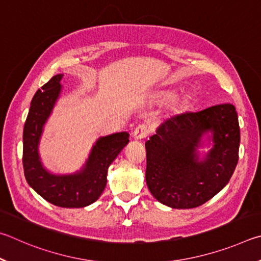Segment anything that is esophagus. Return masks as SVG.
I'll return each mask as SVG.
<instances>
[{"instance_id": "esophagus-1", "label": "esophagus", "mask_w": 261, "mask_h": 261, "mask_svg": "<svg viewBox=\"0 0 261 261\" xmlns=\"http://www.w3.org/2000/svg\"><path fill=\"white\" fill-rule=\"evenodd\" d=\"M149 134V128L145 125H140L134 129L133 132V139L136 141L143 140L144 138H147Z\"/></svg>"}]
</instances>
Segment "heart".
<instances>
[{
  "instance_id": "1",
  "label": "heart",
  "mask_w": 261,
  "mask_h": 261,
  "mask_svg": "<svg viewBox=\"0 0 261 261\" xmlns=\"http://www.w3.org/2000/svg\"><path fill=\"white\" fill-rule=\"evenodd\" d=\"M162 98H168L166 102V109L168 112L171 113H175L179 111V109L181 108L182 103L185 102V97L184 96H177V95H172L171 93H163L161 95Z\"/></svg>"
}]
</instances>
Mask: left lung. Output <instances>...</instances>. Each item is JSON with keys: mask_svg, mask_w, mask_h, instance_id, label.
Instances as JSON below:
<instances>
[{"mask_svg": "<svg viewBox=\"0 0 261 261\" xmlns=\"http://www.w3.org/2000/svg\"><path fill=\"white\" fill-rule=\"evenodd\" d=\"M239 117L234 105L219 104L163 122L147 149L150 193L172 208L206 203L229 182L239 162ZM208 146L204 155L198 148Z\"/></svg>", "mask_w": 261, "mask_h": 261, "instance_id": "8db88e82", "label": "left lung"}]
</instances>
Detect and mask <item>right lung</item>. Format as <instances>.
<instances>
[{
	"mask_svg": "<svg viewBox=\"0 0 261 261\" xmlns=\"http://www.w3.org/2000/svg\"><path fill=\"white\" fill-rule=\"evenodd\" d=\"M63 74L54 75L36 91L22 134V166L27 184L47 202L59 207L79 208L93 204L107 186L109 166L129 142L127 132L100 136L79 171L55 174L41 162L39 145L43 127L61 96Z\"/></svg>",
	"mask_w": 261,
	"mask_h": 261,
	"instance_id": "obj_1",
	"label": "right lung"
}]
</instances>
